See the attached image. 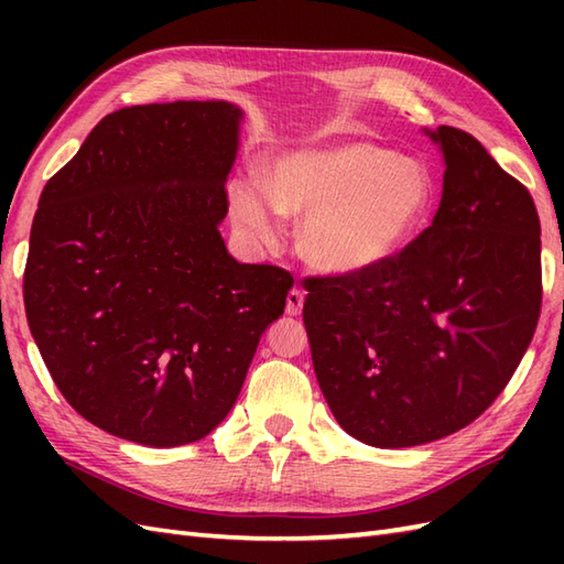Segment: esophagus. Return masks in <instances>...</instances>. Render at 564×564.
I'll use <instances>...</instances> for the list:
<instances>
[{"mask_svg": "<svg viewBox=\"0 0 564 564\" xmlns=\"http://www.w3.org/2000/svg\"><path fill=\"white\" fill-rule=\"evenodd\" d=\"M303 303H305V295L297 291V289H293L289 293V297H285V315H291V317L301 315L303 313Z\"/></svg>", "mask_w": 564, "mask_h": 564, "instance_id": "obj_1", "label": "esophagus"}]
</instances>
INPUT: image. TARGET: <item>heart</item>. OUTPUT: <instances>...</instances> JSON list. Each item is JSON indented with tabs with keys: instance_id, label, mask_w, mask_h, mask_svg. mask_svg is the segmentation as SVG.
Returning <instances> with one entry per match:
<instances>
[{
	"instance_id": "heart-1",
	"label": "heart",
	"mask_w": 564,
	"mask_h": 564,
	"mask_svg": "<svg viewBox=\"0 0 564 564\" xmlns=\"http://www.w3.org/2000/svg\"><path fill=\"white\" fill-rule=\"evenodd\" d=\"M434 208V176L368 140L291 150L275 158L267 182L230 184V215L251 242L271 245L281 215L301 220L297 251L310 269L351 279L386 267L412 242Z\"/></svg>"
}]
</instances>
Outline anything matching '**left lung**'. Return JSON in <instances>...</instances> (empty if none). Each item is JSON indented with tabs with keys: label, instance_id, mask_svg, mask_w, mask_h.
<instances>
[{
	"label": "left lung",
	"instance_id": "8db88e82",
	"mask_svg": "<svg viewBox=\"0 0 564 564\" xmlns=\"http://www.w3.org/2000/svg\"><path fill=\"white\" fill-rule=\"evenodd\" d=\"M443 158L431 227L351 279H310L303 322L339 426L410 448L475 422L541 315V220L525 186L458 128H424Z\"/></svg>",
	"mask_w": 564,
	"mask_h": 564
}]
</instances>
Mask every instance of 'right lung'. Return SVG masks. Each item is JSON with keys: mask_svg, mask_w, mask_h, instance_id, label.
I'll list each match as a JSON object with an SVG mask.
<instances>
[{"mask_svg": "<svg viewBox=\"0 0 564 564\" xmlns=\"http://www.w3.org/2000/svg\"><path fill=\"white\" fill-rule=\"evenodd\" d=\"M245 111L172 101L113 111L45 184L23 303L57 390L109 434L200 441L230 414L289 271L225 247Z\"/></svg>", "mask_w": 564, "mask_h": 564, "instance_id": "1", "label": "right lung"}]
</instances>
